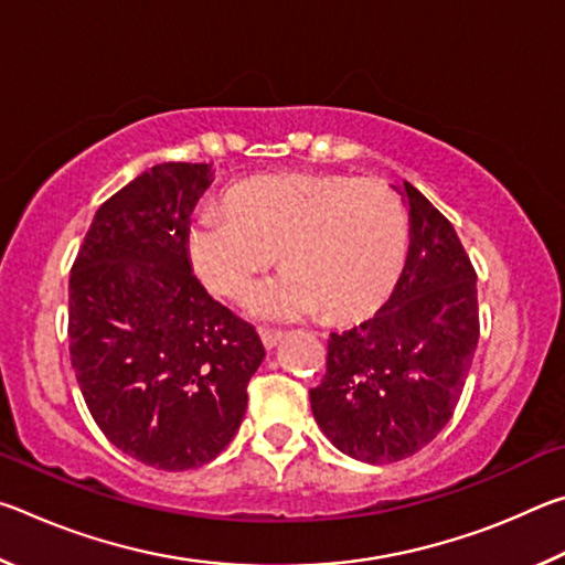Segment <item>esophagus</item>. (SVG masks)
<instances>
[{"label": "esophagus", "mask_w": 565, "mask_h": 565, "mask_svg": "<svg viewBox=\"0 0 565 565\" xmlns=\"http://www.w3.org/2000/svg\"><path fill=\"white\" fill-rule=\"evenodd\" d=\"M259 337H262V343H264V349H276V343L281 341V337L284 333L281 331H271V329H262L259 331Z\"/></svg>", "instance_id": "obj_1"}]
</instances>
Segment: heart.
Masks as SVG:
<instances>
[{"instance_id":"1","label":"heart","mask_w":565,"mask_h":565,"mask_svg":"<svg viewBox=\"0 0 565 565\" xmlns=\"http://www.w3.org/2000/svg\"><path fill=\"white\" fill-rule=\"evenodd\" d=\"M226 212L202 209L186 228V252L206 289L242 299L269 269L274 248L286 269L246 299L266 321L327 309L359 319L386 299L408 246L404 204L379 179L266 174L226 191Z\"/></svg>"}]
</instances>
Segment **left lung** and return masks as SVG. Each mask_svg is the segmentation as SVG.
<instances>
[{"label": "left lung", "instance_id": "obj_1", "mask_svg": "<svg viewBox=\"0 0 565 565\" xmlns=\"http://www.w3.org/2000/svg\"><path fill=\"white\" fill-rule=\"evenodd\" d=\"M408 256L374 317L331 333L327 374L309 391L323 436L363 463L431 444L454 416L478 343L476 271L448 218L404 181Z\"/></svg>", "mask_w": 565, "mask_h": 565}]
</instances>
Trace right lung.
I'll use <instances>...</instances> for the list:
<instances>
[{"mask_svg":"<svg viewBox=\"0 0 565 565\" xmlns=\"http://www.w3.org/2000/svg\"><path fill=\"white\" fill-rule=\"evenodd\" d=\"M212 164L167 161L94 214L70 276L76 384L109 441L161 471L224 451L266 351L252 323L206 294L186 252Z\"/></svg>","mask_w":565,"mask_h":565,"instance_id":"add662e5","label":"right lung"}]
</instances>
